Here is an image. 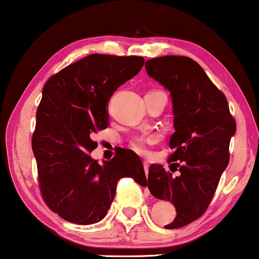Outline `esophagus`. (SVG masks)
<instances>
[{
    "instance_id": "obj_1",
    "label": "esophagus",
    "mask_w": 259,
    "mask_h": 259,
    "mask_svg": "<svg viewBox=\"0 0 259 259\" xmlns=\"http://www.w3.org/2000/svg\"><path fill=\"white\" fill-rule=\"evenodd\" d=\"M148 167H150V164H148L147 160H144V168H145V171H146V174L148 173Z\"/></svg>"
}]
</instances>
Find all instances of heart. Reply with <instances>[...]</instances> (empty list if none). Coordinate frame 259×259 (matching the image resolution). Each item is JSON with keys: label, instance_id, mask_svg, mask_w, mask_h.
<instances>
[{"label": "heart", "instance_id": "heart-1", "mask_svg": "<svg viewBox=\"0 0 259 259\" xmlns=\"http://www.w3.org/2000/svg\"><path fill=\"white\" fill-rule=\"evenodd\" d=\"M156 138L154 136H147V138H139L132 142V147L140 154H147L148 146L153 144Z\"/></svg>", "mask_w": 259, "mask_h": 259}]
</instances>
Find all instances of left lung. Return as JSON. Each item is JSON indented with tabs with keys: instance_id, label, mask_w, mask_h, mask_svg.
I'll return each mask as SVG.
<instances>
[{
	"instance_id": "8db88e82",
	"label": "left lung",
	"mask_w": 259,
	"mask_h": 259,
	"mask_svg": "<svg viewBox=\"0 0 259 259\" xmlns=\"http://www.w3.org/2000/svg\"><path fill=\"white\" fill-rule=\"evenodd\" d=\"M145 68L170 92L175 133L168 162H175L171 165L180 171L173 177L163 165L151 164L147 186L154 197L174 204L177 217L164 227L178 229L200 218L209 206L228 167L236 123L225 95L194 59L163 56L148 59Z\"/></svg>"
}]
</instances>
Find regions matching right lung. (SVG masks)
<instances>
[{
  "label": "right lung",
  "mask_w": 259,
  "mask_h": 259,
  "mask_svg": "<svg viewBox=\"0 0 259 259\" xmlns=\"http://www.w3.org/2000/svg\"><path fill=\"white\" fill-rule=\"evenodd\" d=\"M139 56L90 55L47 80L36 111L31 146L44 201L64 221H102L121 178L147 185L141 159L132 150L100 164L90 153L95 133L108 126V101L144 67Z\"/></svg>",
  "instance_id": "obj_1"
}]
</instances>
